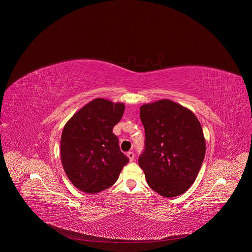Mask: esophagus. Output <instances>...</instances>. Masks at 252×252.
I'll return each mask as SVG.
<instances>
[{
  "label": "esophagus",
  "instance_id": "1",
  "mask_svg": "<svg viewBox=\"0 0 252 252\" xmlns=\"http://www.w3.org/2000/svg\"><path fill=\"white\" fill-rule=\"evenodd\" d=\"M127 157H128V158H129L130 161H133V159H134V154H133L132 152H128V153H127Z\"/></svg>",
  "mask_w": 252,
  "mask_h": 252
}]
</instances>
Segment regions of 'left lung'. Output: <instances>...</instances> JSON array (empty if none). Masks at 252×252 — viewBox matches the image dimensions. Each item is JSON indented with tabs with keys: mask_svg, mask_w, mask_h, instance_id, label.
<instances>
[{
	"mask_svg": "<svg viewBox=\"0 0 252 252\" xmlns=\"http://www.w3.org/2000/svg\"><path fill=\"white\" fill-rule=\"evenodd\" d=\"M145 127V150L138 164L147 183L164 197L186 192L194 183L205 155V140L197 118L169 99L139 107Z\"/></svg>",
	"mask_w": 252,
	"mask_h": 252,
	"instance_id": "1",
	"label": "left lung"
}]
</instances>
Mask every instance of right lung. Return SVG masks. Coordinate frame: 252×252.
Wrapping results in <instances>:
<instances>
[{
    "label": "right lung",
    "instance_id": "right-lung-1",
    "mask_svg": "<svg viewBox=\"0 0 252 252\" xmlns=\"http://www.w3.org/2000/svg\"><path fill=\"white\" fill-rule=\"evenodd\" d=\"M124 112V103L95 98L65 124L61 138L62 163L80 190L96 193L111 188L129 161L113 132Z\"/></svg>",
    "mask_w": 252,
    "mask_h": 252
}]
</instances>
